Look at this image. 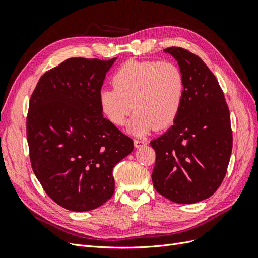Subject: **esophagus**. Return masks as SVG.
<instances>
[{"label": "esophagus", "instance_id": "1", "mask_svg": "<svg viewBox=\"0 0 258 258\" xmlns=\"http://www.w3.org/2000/svg\"><path fill=\"white\" fill-rule=\"evenodd\" d=\"M134 143H135V147L136 148H140V147H142V146H144L146 144L145 141H143V140H135Z\"/></svg>", "mask_w": 258, "mask_h": 258}]
</instances>
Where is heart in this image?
Instances as JSON below:
<instances>
[{
	"instance_id": "1",
	"label": "heart",
	"mask_w": 258,
	"mask_h": 258,
	"mask_svg": "<svg viewBox=\"0 0 258 258\" xmlns=\"http://www.w3.org/2000/svg\"><path fill=\"white\" fill-rule=\"evenodd\" d=\"M114 88L99 91L102 114L116 126H122L136 111L128 131L144 136L152 129L172 124L184 99V75L172 62L129 60L113 75Z\"/></svg>"
}]
</instances>
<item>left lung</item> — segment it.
I'll use <instances>...</instances> for the list:
<instances>
[{
  "instance_id": "8db88e82",
  "label": "left lung",
  "mask_w": 258,
  "mask_h": 258,
  "mask_svg": "<svg viewBox=\"0 0 258 258\" xmlns=\"http://www.w3.org/2000/svg\"><path fill=\"white\" fill-rule=\"evenodd\" d=\"M184 75L183 104L174 123L153 140L155 189L176 204L205 200L227 172L232 150L230 114L216 77L198 56L179 47L163 50Z\"/></svg>"
}]
</instances>
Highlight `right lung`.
Listing matches in <instances>:
<instances>
[{
  "label": "right lung",
  "mask_w": 258,
  "mask_h": 258,
  "mask_svg": "<svg viewBox=\"0 0 258 258\" xmlns=\"http://www.w3.org/2000/svg\"><path fill=\"white\" fill-rule=\"evenodd\" d=\"M116 58H70L46 72L27 117L30 160L48 196L67 210H93L115 190L113 169L134 141L104 118L99 91Z\"/></svg>",
  "instance_id": "1"
}]
</instances>
